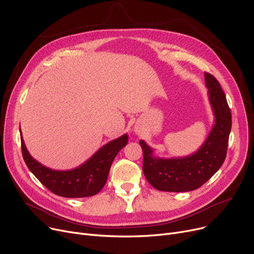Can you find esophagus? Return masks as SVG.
Returning <instances> with one entry per match:
<instances>
[{
	"label": "esophagus",
	"instance_id": "34e87169",
	"mask_svg": "<svg viewBox=\"0 0 254 254\" xmlns=\"http://www.w3.org/2000/svg\"><path fill=\"white\" fill-rule=\"evenodd\" d=\"M135 131H136V132H138V134H139V132H140V129H138V128H136V129H135Z\"/></svg>",
	"mask_w": 254,
	"mask_h": 254
}]
</instances>
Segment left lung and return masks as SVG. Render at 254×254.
<instances>
[{
  "label": "left lung",
  "instance_id": "left-lung-1",
  "mask_svg": "<svg viewBox=\"0 0 254 254\" xmlns=\"http://www.w3.org/2000/svg\"><path fill=\"white\" fill-rule=\"evenodd\" d=\"M208 99L214 124L208 137L195 152L183 157H157L154 149L140 140L143 150V172L154 189L162 191L183 192L198 189L222 166L232 128V114L219 82L205 73Z\"/></svg>",
  "mask_w": 254,
  "mask_h": 254
}]
</instances>
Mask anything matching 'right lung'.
<instances>
[{"mask_svg":"<svg viewBox=\"0 0 254 254\" xmlns=\"http://www.w3.org/2000/svg\"><path fill=\"white\" fill-rule=\"evenodd\" d=\"M21 150L29 170L50 191L64 197H86L97 194L106 184L117 153L127 144V134L114 139L92 154L85 163L71 170H53L38 161L26 149L20 130Z\"/></svg>","mask_w":254,"mask_h":254,"instance_id":"right-lung-1","label":"right lung"}]
</instances>
